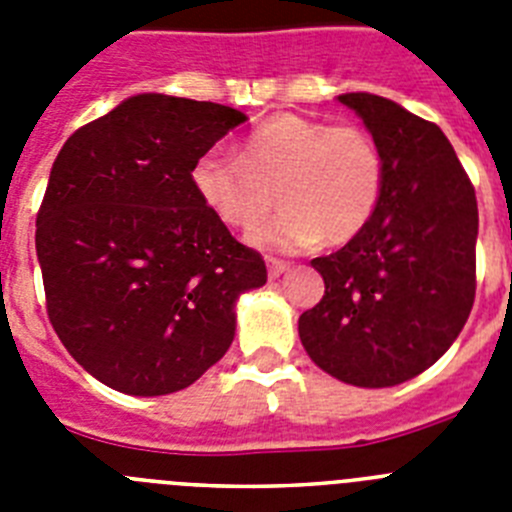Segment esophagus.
<instances>
[{"label":"esophagus","mask_w":512,"mask_h":512,"mask_svg":"<svg viewBox=\"0 0 512 512\" xmlns=\"http://www.w3.org/2000/svg\"><path fill=\"white\" fill-rule=\"evenodd\" d=\"M266 266H269V277H282L284 271L289 269L287 261H279V259H266Z\"/></svg>","instance_id":"esophagus-1"}]
</instances>
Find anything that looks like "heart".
Instances as JSON below:
<instances>
[{"mask_svg": "<svg viewBox=\"0 0 512 512\" xmlns=\"http://www.w3.org/2000/svg\"><path fill=\"white\" fill-rule=\"evenodd\" d=\"M202 205L230 228H248L276 204L285 210L248 230L266 251H300L323 238L341 246L364 233L384 192V156L359 125L274 115L251 130L238 158L205 151L192 164Z\"/></svg>", "mask_w": 512, "mask_h": 512, "instance_id": "b5f03b06", "label": "heart"}]
</instances>
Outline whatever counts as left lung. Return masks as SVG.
Masks as SVG:
<instances>
[{"label":"left lung","instance_id":"left-lung-1","mask_svg":"<svg viewBox=\"0 0 512 512\" xmlns=\"http://www.w3.org/2000/svg\"><path fill=\"white\" fill-rule=\"evenodd\" d=\"M384 156V192L364 233L312 259L325 295L300 315L310 359L356 387H392L436 364L477 292V197L436 122L377 94H341Z\"/></svg>","mask_w":512,"mask_h":512}]
</instances>
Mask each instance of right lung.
I'll use <instances>...</instances> for the list:
<instances>
[{
    "mask_svg": "<svg viewBox=\"0 0 512 512\" xmlns=\"http://www.w3.org/2000/svg\"><path fill=\"white\" fill-rule=\"evenodd\" d=\"M246 115L138 94L76 130L35 220L45 310L71 356L125 395H169L223 359L266 264L197 197L192 164Z\"/></svg>",
    "mask_w": 512,
    "mask_h": 512,
    "instance_id": "obj_1",
    "label": "right lung"
}]
</instances>
